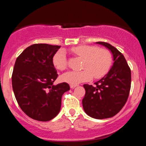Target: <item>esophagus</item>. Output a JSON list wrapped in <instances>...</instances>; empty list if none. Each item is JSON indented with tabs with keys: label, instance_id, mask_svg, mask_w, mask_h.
I'll return each mask as SVG.
<instances>
[{
	"label": "esophagus",
	"instance_id": "obj_1",
	"mask_svg": "<svg viewBox=\"0 0 146 146\" xmlns=\"http://www.w3.org/2000/svg\"><path fill=\"white\" fill-rule=\"evenodd\" d=\"M76 86H77V85H76V84H70V88H71V89H74V88H75V87H76Z\"/></svg>",
	"mask_w": 146,
	"mask_h": 146
}]
</instances>
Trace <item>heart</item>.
Returning <instances> with one entry per match:
<instances>
[{
  "label": "heart",
  "mask_w": 146,
  "mask_h": 146,
  "mask_svg": "<svg viewBox=\"0 0 146 146\" xmlns=\"http://www.w3.org/2000/svg\"><path fill=\"white\" fill-rule=\"evenodd\" d=\"M72 52L78 57L84 59L82 69L80 72H68L61 76L62 82L78 84L88 82L93 76L94 79L103 77L109 72L112 64V56L110 52L105 49H99L92 45H79L72 47ZM52 62L54 67L59 70L67 69V61L66 52L60 50L54 54Z\"/></svg>",
  "instance_id": "1"
}]
</instances>
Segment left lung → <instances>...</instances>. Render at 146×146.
<instances>
[{"label":"left lung","instance_id":"obj_1","mask_svg":"<svg viewBox=\"0 0 146 146\" xmlns=\"http://www.w3.org/2000/svg\"><path fill=\"white\" fill-rule=\"evenodd\" d=\"M96 43L111 52L114 62L107 74L94 83V86L84 84L86 93L82 105L88 116L104 119L117 114L126 103L131 89V74L125 57L116 47L104 42Z\"/></svg>","mask_w":146,"mask_h":146}]
</instances>
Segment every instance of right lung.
<instances>
[{
    "label": "right lung",
    "mask_w": 146,
    "mask_h": 146,
    "mask_svg": "<svg viewBox=\"0 0 146 146\" xmlns=\"http://www.w3.org/2000/svg\"><path fill=\"white\" fill-rule=\"evenodd\" d=\"M60 46L34 44L18 57L12 74L17 102L26 115L35 120L48 121L61 109L62 96L70 90L66 82L54 85L57 78L52 62Z\"/></svg>",
    "instance_id": "obj_1"
}]
</instances>
